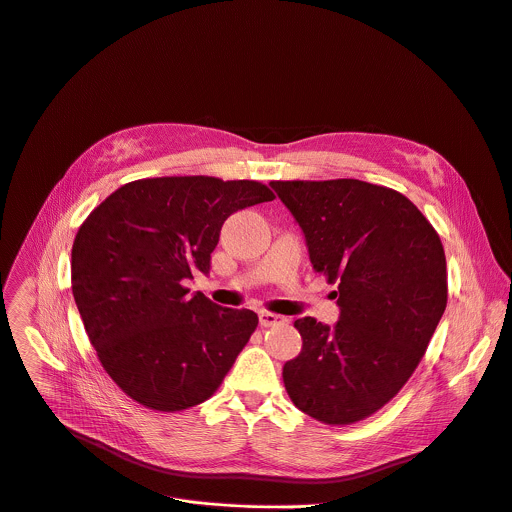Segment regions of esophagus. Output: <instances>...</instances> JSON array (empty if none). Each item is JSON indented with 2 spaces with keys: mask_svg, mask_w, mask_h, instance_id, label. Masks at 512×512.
<instances>
[{
  "mask_svg": "<svg viewBox=\"0 0 512 512\" xmlns=\"http://www.w3.org/2000/svg\"><path fill=\"white\" fill-rule=\"evenodd\" d=\"M285 321V317H281V315H277V313H271V311H261L259 313V323L263 325V327H273V325H279V323H283Z\"/></svg>",
  "mask_w": 512,
  "mask_h": 512,
  "instance_id": "esophagus-1",
  "label": "esophagus"
}]
</instances>
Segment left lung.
Returning <instances> with one entry per match:
<instances>
[{
    "mask_svg": "<svg viewBox=\"0 0 512 512\" xmlns=\"http://www.w3.org/2000/svg\"><path fill=\"white\" fill-rule=\"evenodd\" d=\"M315 273L337 281L339 319L295 321L301 354L283 366L291 402L325 424L388 404L414 374L446 309L438 233L404 195L356 179L273 181Z\"/></svg>",
    "mask_w": 512,
    "mask_h": 512,
    "instance_id": "1",
    "label": "left lung"
}]
</instances>
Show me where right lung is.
Here are the masks:
<instances>
[{
    "label": "right lung",
    "mask_w": 512,
    "mask_h": 512,
    "mask_svg": "<svg viewBox=\"0 0 512 512\" xmlns=\"http://www.w3.org/2000/svg\"><path fill=\"white\" fill-rule=\"evenodd\" d=\"M273 201L257 181L162 177L128 183L82 223L72 293L90 344L138 404L179 412L209 400L259 317L183 287L209 273L223 223Z\"/></svg>",
    "instance_id": "obj_1"
}]
</instances>
